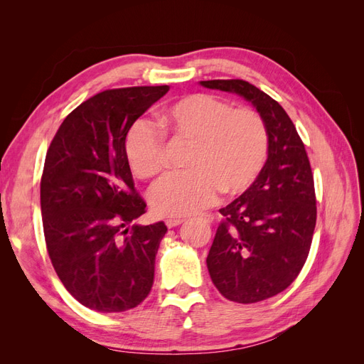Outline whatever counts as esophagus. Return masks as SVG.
<instances>
[{
	"label": "esophagus",
	"instance_id": "1",
	"mask_svg": "<svg viewBox=\"0 0 364 364\" xmlns=\"http://www.w3.org/2000/svg\"><path fill=\"white\" fill-rule=\"evenodd\" d=\"M183 223V218H168L167 222H165V225H167L168 228H176Z\"/></svg>",
	"mask_w": 364,
	"mask_h": 364
}]
</instances>
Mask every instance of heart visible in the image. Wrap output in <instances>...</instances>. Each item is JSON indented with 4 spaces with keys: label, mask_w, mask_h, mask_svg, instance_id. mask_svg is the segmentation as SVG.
Masks as SVG:
<instances>
[{
    "label": "heart",
    "mask_w": 364,
    "mask_h": 364,
    "mask_svg": "<svg viewBox=\"0 0 364 364\" xmlns=\"http://www.w3.org/2000/svg\"><path fill=\"white\" fill-rule=\"evenodd\" d=\"M158 126L165 136L190 142L188 170L165 176L149 194L159 217H188L211 206L218 191H246L267 161L269 129L262 115L211 94H188L171 102L158 114ZM124 155L138 178H153L164 170L165 139L149 121L138 119L124 136Z\"/></svg>",
    "instance_id": "1"
}]
</instances>
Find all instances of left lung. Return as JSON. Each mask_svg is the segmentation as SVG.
<instances>
[{
	"label": "left lung",
	"mask_w": 364,
	"mask_h": 364,
	"mask_svg": "<svg viewBox=\"0 0 364 364\" xmlns=\"http://www.w3.org/2000/svg\"><path fill=\"white\" fill-rule=\"evenodd\" d=\"M200 83L245 97L267 123V161L250 188L220 209L223 220L206 258L226 299L266 301L289 287L310 253L317 217L310 159L293 121L270 95L240 79Z\"/></svg>",
	"instance_id": "1"
}]
</instances>
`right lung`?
<instances>
[{"mask_svg": "<svg viewBox=\"0 0 364 364\" xmlns=\"http://www.w3.org/2000/svg\"><path fill=\"white\" fill-rule=\"evenodd\" d=\"M170 86L107 90L77 106L48 147L41 179L43 235L59 279L82 305L121 313L149 296L164 222L134 225L147 203L135 188L124 136Z\"/></svg>", "mask_w": 364, "mask_h": 364, "instance_id": "1", "label": "right lung"}]
</instances>
